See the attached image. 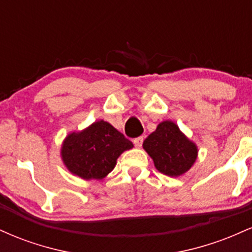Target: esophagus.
Returning <instances> with one entry per match:
<instances>
[{
    "mask_svg": "<svg viewBox=\"0 0 252 252\" xmlns=\"http://www.w3.org/2000/svg\"><path fill=\"white\" fill-rule=\"evenodd\" d=\"M143 136H140V137H136L134 140V144L135 147H137V148H140V147H142V143H143Z\"/></svg>",
    "mask_w": 252,
    "mask_h": 252,
    "instance_id": "obj_1",
    "label": "esophagus"
}]
</instances>
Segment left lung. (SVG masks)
<instances>
[{"mask_svg": "<svg viewBox=\"0 0 252 252\" xmlns=\"http://www.w3.org/2000/svg\"><path fill=\"white\" fill-rule=\"evenodd\" d=\"M143 148L154 161L158 172L169 176L186 173L194 163L198 149L170 121L160 123L144 140Z\"/></svg>", "mask_w": 252, "mask_h": 252, "instance_id": "left-lung-1", "label": "left lung"}]
</instances>
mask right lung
<instances>
[{
  "label": "right lung",
  "instance_id": "1",
  "mask_svg": "<svg viewBox=\"0 0 252 252\" xmlns=\"http://www.w3.org/2000/svg\"><path fill=\"white\" fill-rule=\"evenodd\" d=\"M134 144L111 124L98 121L80 132H72L63 141L62 156L68 170L80 178L103 179L116 166L124 150Z\"/></svg>",
  "mask_w": 252,
  "mask_h": 252
}]
</instances>
